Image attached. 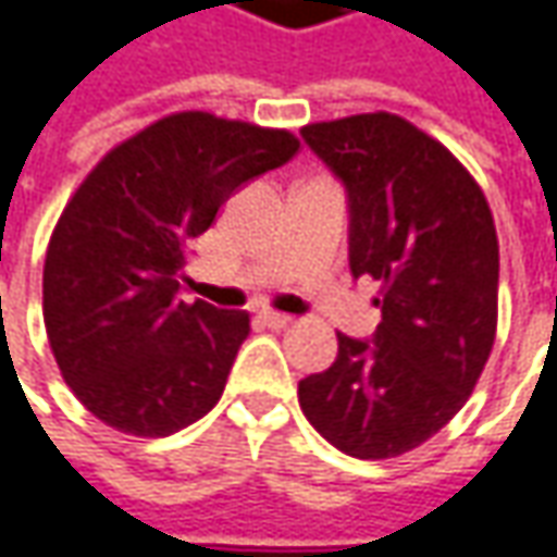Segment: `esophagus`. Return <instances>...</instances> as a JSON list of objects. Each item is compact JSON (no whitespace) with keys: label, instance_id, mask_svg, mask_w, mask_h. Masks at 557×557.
<instances>
[{"label":"esophagus","instance_id":"34e87169","mask_svg":"<svg viewBox=\"0 0 557 557\" xmlns=\"http://www.w3.org/2000/svg\"><path fill=\"white\" fill-rule=\"evenodd\" d=\"M258 318H261V324L271 326V330H283V326L293 324V318L289 314H280V311H261Z\"/></svg>","mask_w":557,"mask_h":557}]
</instances>
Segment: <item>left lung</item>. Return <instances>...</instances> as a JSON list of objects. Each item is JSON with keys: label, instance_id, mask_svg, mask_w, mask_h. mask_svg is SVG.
I'll return each mask as SVG.
<instances>
[{"label": "left lung", "instance_id": "1", "mask_svg": "<svg viewBox=\"0 0 557 557\" xmlns=\"http://www.w3.org/2000/svg\"><path fill=\"white\" fill-rule=\"evenodd\" d=\"M305 143L349 189V264L380 283L374 343L336 333L339 355L299 383L330 446L396 458L471 399L496 343L498 236L471 171L389 111L305 124Z\"/></svg>", "mask_w": 557, "mask_h": 557}]
</instances>
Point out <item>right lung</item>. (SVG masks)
Returning a JSON list of instances; mask_svg holds the SVG:
<instances>
[{
	"label": "right lung",
	"instance_id": "add662e5",
	"mask_svg": "<svg viewBox=\"0 0 557 557\" xmlns=\"http://www.w3.org/2000/svg\"><path fill=\"white\" fill-rule=\"evenodd\" d=\"M296 152L289 131L174 111L109 149L74 189L46 249L42 321L92 418L158 440L218 405L249 311L177 299L186 243L236 186Z\"/></svg>",
	"mask_w": 557,
	"mask_h": 557
}]
</instances>
